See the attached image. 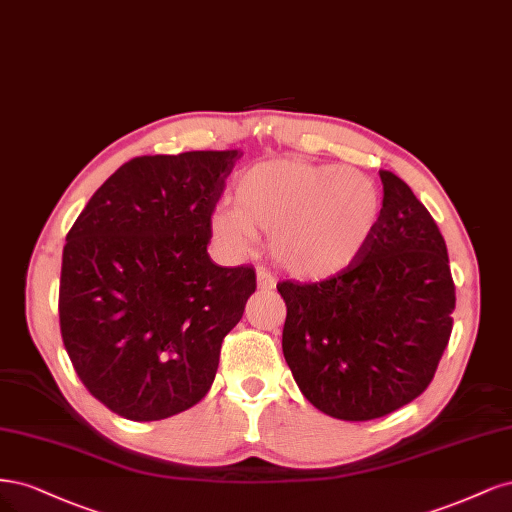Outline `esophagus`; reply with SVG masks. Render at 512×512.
Returning a JSON list of instances; mask_svg holds the SVG:
<instances>
[{"label": "esophagus", "mask_w": 512, "mask_h": 512, "mask_svg": "<svg viewBox=\"0 0 512 512\" xmlns=\"http://www.w3.org/2000/svg\"><path fill=\"white\" fill-rule=\"evenodd\" d=\"M257 287L259 289H266V291L274 289L276 287L274 274L270 270H266V268H259V272H257Z\"/></svg>", "instance_id": "1"}]
</instances>
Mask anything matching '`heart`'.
Returning <instances> with one entry per match:
<instances>
[{
    "mask_svg": "<svg viewBox=\"0 0 512 512\" xmlns=\"http://www.w3.org/2000/svg\"><path fill=\"white\" fill-rule=\"evenodd\" d=\"M383 195L364 172L300 159L263 161L234 189V210H217L212 238L244 255L253 234H270V251L287 272L327 278L364 253L381 221Z\"/></svg>",
    "mask_w": 512,
    "mask_h": 512,
    "instance_id": "1",
    "label": "heart"
}]
</instances>
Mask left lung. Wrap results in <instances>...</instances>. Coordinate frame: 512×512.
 Listing matches in <instances>:
<instances>
[{"label":"left lung","instance_id":"1","mask_svg":"<svg viewBox=\"0 0 512 512\" xmlns=\"http://www.w3.org/2000/svg\"><path fill=\"white\" fill-rule=\"evenodd\" d=\"M378 174L383 212L364 253L319 283L276 285L295 383L342 421L385 417L419 398L453 329L455 283L440 229L400 176Z\"/></svg>","mask_w":512,"mask_h":512}]
</instances>
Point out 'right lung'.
<instances>
[{
  "mask_svg": "<svg viewBox=\"0 0 512 512\" xmlns=\"http://www.w3.org/2000/svg\"><path fill=\"white\" fill-rule=\"evenodd\" d=\"M240 155L129 159L65 236L63 346L93 398L125 419H168L200 402L257 289L251 266L221 268L206 251Z\"/></svg>",
  "mask_w": 512,
  "mask_h": 512,
  "instance_id": "1",
  "label": "right lung"
}]
</instances>
